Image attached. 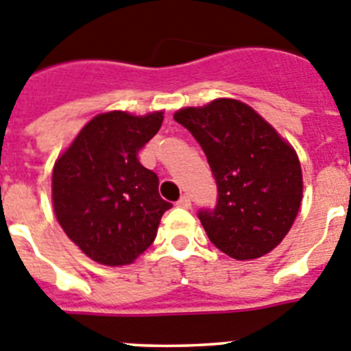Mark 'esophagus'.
I'll return each instance as SVG.
<instances>
[{"label":"esophagus","instance_id":"obj_1","mask_svg":"<svg viewBox=\"0 0 351 351\" xmlns=\"http://www.w3.org/2000/svg\"><path fill=\"white\" fill-rule=\"evenodd\" d=\"M178 207L189 208V207H191V198H189L188 195H182V197L178 200Z\"/></svg>","mask_w":351,"mask_h":351}]
</instances>
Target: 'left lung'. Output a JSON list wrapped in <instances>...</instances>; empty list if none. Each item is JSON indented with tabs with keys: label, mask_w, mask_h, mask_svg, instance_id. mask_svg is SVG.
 Here are the masks:
<instances>
[{
	"label": "left lung",
	"mask_w": 351,
	"mask_h": 351,
	"mask_svg": "<svg viewBox=\"0 0 351 351\" xmlns=\"http://www.w3.org/2000/svg\"><path fill=\"white\" fill-rule=\"evenodd\" d=\"M173 120L200 144L217 184L214 207L198 210L210 242L239 261L275 249L303 198L295 151L252 108L234 99L181 109Z\"/></svg>",
	"instance_id": "left-lung-1"
}]
</instances>
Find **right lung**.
<instances>
[{
  "instance_id": "obj_1",
  "label": "right lung",
  "mask_w": 351,
  "mask_h": 351,
  "mask_svg": "<svg viewBox=\"0 0 351 351\" xmlns=\"http://www.w3.org/2000/svg\"><path fill=\"white\" fill-rule=\"evenodd\" d=\"M162 121L163 112L99 114L53 167L57 221L101 265H130L153 243L162 215L172 207L160 197L158 176L137 158Z\"/></svg>"
}]
</instances>
